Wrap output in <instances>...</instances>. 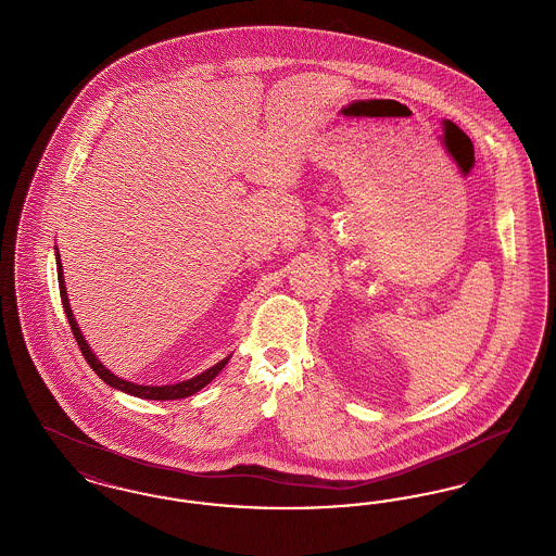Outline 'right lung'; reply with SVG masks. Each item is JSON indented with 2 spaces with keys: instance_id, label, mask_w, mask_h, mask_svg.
Masks as SVG:
<instances>
[{
  "instance_id": "obj_1",
  "label": "right lung",
  "mask_w": 556,
  "mask_h": 556,
  "mask_svg": "<svg viewBox=\"0 0 556 556\" xmlns=\"http://www.w3.org/2000/svg\"><path fill=\"white\" fill-rule=\"evenodd\" d=\"M55 266H58L60 298H62L64 313H66L68 323H71L73 336H75V340L79 342L80 352H83L85 361L89 363V367L96 370V375H98L100 379H104L110 388H116V390H121V392H125V394L143 397V400H177V397H187L191 396V394H195V392H200V390H202L204 386H208L212 379L229 363L231 354H229L227 358H223L220 363H216L211 369H206L204 372H200V375L187 379V381H181V383H173V386H139V383H131V381H127V379L116 377L114 372H110V370L96 358V354L91 352V348L85 342V338H83V333H80L79 325H77V320L73 317V311H71V304H68L66 286H64V273H62V263H60V254H58V252H55Z\"/></svg>"
}]
</instances>
